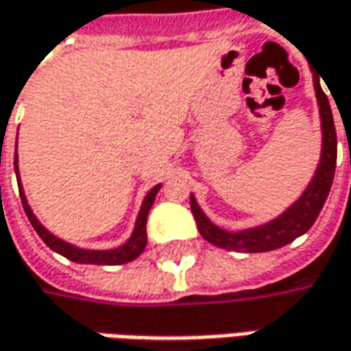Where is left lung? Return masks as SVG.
Listing matches in <instances>:
<instances>
[{
	"label": "left lung",
	"mask_w": 351,
	"mask_h": 351,
	"mask_svg": "<svg viewBox=\"0 0 351 351\" xmlns=\"http://www.w3.org/2000/svg\"><path fill=\"white\" fill-rule=\"evenodd\" d=\"M313 87L317 95L320 116V157L317 169L313 173V178L308 180L307 188L301 192V196L285 208L280 215L266 223L248 227L241 231H229L225 227L215 225L199 208L198 199L194 194H190V208L194 213V219L198 223L199 235L208 243L225 250H235V252H268L276 250L297 237L307 233L313 227L315 219L319 217L324 202L328 198V192L332 186L334 171H336V152H338V141H336V128H334L332 110L326 95L320 87V79L313 73Z\"/></svg>",
	"instance_id": "8db88e82"
}]
</instances>
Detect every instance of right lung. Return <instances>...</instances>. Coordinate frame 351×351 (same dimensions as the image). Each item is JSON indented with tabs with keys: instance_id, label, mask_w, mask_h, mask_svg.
Returning <instances> with one entry per match:
<instances>
[{
	"instance_id": "right-lung-1",
	"label": "right lung",
	"mask_w": 351,
	"mask_h": 351,
	"mask_svg": "<svg viewBox=\"0 0 351 351\" xmlns=\"http://www.w3.org/2000/svg\"><path fill=\"white\" fill-rule=\"evenodd\" d=\"M15 175H17V184H19V194H21V202H23V208H25V213L29 217V221L34 227V231L40 235L44 243L48 247L52 248L54 252L66 256L67 260L71 262H77V264H103V266H118V264H126V262H132L136 260L143 252V248L147 245V231H145V223H147V213L152 210L153 202H155V196L157 192L161 190V184H155V186L145 194V198L141 202V208H139L138 217H136V223H134V231L128 239L124 245L114 248H108V250H91V248H81L67 243L64 239L56 237L54 233H50L46 227H44L38 217L34 215V212L29 206V199H27V194L23 190V182H21V175H19V157H17V145H15Z\"/></svg>"
}]
</instances>
